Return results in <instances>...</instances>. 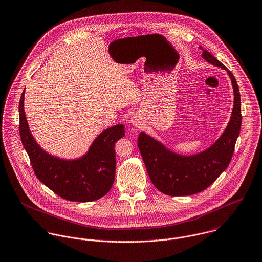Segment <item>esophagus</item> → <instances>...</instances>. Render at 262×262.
<instances>
[{
  "label": "esophagus",
  "mask_w": 262,
  "mask_h": 262,
  "mask_svg": "<svg viewBox=\"0 0 262 262\" xmlns=\"http://www.w3.org/2000/svg\"><path fill=\"white\" fill-rule=\"evenodd\" d=\"M131 123L134 125V126H136V127H138L139 125H140V123H141V121L140 119L137 117V116H133L132 118H131Z\"/></svg>",
  "instance_id": "obj_1"
}]
</instances>
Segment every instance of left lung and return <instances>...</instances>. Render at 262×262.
I'll list each match as a JSON object with an SVG mask.
<instances>
[{"instance_id":"left-lung-1","label":"left lung","mask_w":262,"mask_h":262,"mask_svg":"<svg viewBox=\"0 0 262 262\" xmlns=\"http://www.w3.org/2000/svg\"><path fill=\"white\" fill-rule=\"evenodd\" d=\"M200 49L208 63L227 70L235 95L232 116L222 136L210 148L189 157L167 150L143 132L139 134L138 148L148 175L158 190L170 196L193 195L209 187L229 165L241 128L240 93L233 74L208 51Z\"/></svg>"}]
</instances>
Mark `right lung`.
Segmentation results:
<instances>
[{
  "instance_id": "add662e5",
  "label": "right lung",
  "mask_w": 262,
  "mask_h": 262,
  "mask_svg": "<svg viewBox=\"0 0 262 262\" xmlns=\"http://www.w3.org/2000/svg\"><path fill=\"white\" fill-rule=\"evenodd\" d=\"M24 92L19 103V131L37 178L54 193L70 201H94L107 194L115 179L114 146L125 135L124 126L116 125L102 132L89 152L79 160L55 158L43 151L30 133L25 117Z\"/></svg>"
}]
</instances>
